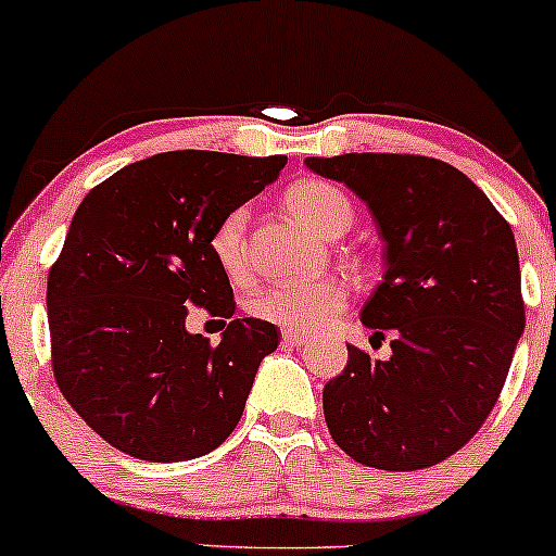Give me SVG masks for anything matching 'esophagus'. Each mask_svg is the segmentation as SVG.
I'll use <instances>...</instances> for the list:
<instances>
[{
    "label": "esophagus",
    "instance_id": "34e87169",
    "mask_svg": "<svg viewBox=\"0 0 556 556\" xmlns=\"http://www.w3.org/2000/svg\"><path fill=\"white\" fill-rule=\"evenodd\" d=\"M307 341H309V336L304 333V330H291V328L283 330V344L286 346H304Z\"/></svg>",
    "mask_w": 556,
    "mask_h": 556
}]
</instances>
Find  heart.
Wrapping results in <instances>:
<instances>
[{
	"mask_svg": "<svg viewBox=\"0 0 556 556\" xmlns=\"http://www.w3.org/2000/svg\"><path fill=\"white\" fill-rule=\"evenodd\" d=\"M286 210L315 233L336 239L352 226V204L346 194L326 180H299L286 191ZM247 207L228 210L210 233V254L230 280H241L247 260ZM346 307V286L336 278L312 283H270L254 291L249 312L260 320L291 330L323 328Z\"/></svg>",
	"mask_w": 556,
	"mask_h": 556,
	"instance_id": "b5f03b06",
	"label": "heart"
}]
</instances>
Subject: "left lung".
<instances>
[{
  "label": "left lung",
  "instance_id": "1",
  "mask_svg": "<svg viewBox=\"0 0 556 556\" xmlns=\"http://www.w3.org/2000/svg\"><path fill=\"white\" fill-rule=\"evenodd\" d=\"M367 204L386 273L359 317L391 357L349 346L323 389L333 441L376 470H422L459 452L494 409L526 330L509 223L465 173L422 154L307 157Z\"/></svg>",
  "mask_w": 556,
  "mask_h": 556
}]
</instances>
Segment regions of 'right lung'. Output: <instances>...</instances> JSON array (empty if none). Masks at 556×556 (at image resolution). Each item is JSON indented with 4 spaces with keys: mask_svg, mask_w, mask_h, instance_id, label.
Listing matches in <instances>:
<instances>
[{
    "mask_svg": "<svg viewBox=\"0 0 556 556\" xmlns=\"http://www.w3.org/2000/svg\"><path fill=\"white\" fill-rule=\"evenodd\" d=\"M283 165V154L162 152L80 202L47 280L52 367L62 396L108 444L147 463H184L233 433L280 330L236 317L210 344L186 317L189 307L233 315L210 233Z\"/></svg>",
    "mask_w": 556,
    "mask_h": 556,
    "instance_id": "1",
    "label": "right lung"
}]
</instances>
